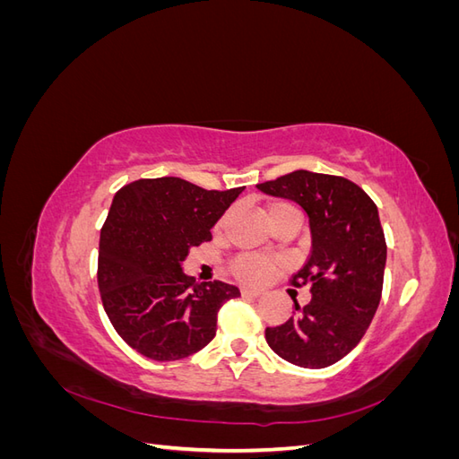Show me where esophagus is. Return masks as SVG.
Returning <instances> with one entry per match:
<instances>
[{
    "label": "esophagus",
    "mask_w": 459,
    "mask_h": 459,
    "mask_svg": "<svg viewBox=\"0 0 459 459\" xmlns=\"http://www.w3.org/2000/svg\"><path fill=\"white\" fill-rule=\"evenodd\" d=\"M241 295L243 297H247V299H256V297H260L262 293H260V290H255V289H241Z\"/></svg>",
    "instance_id": "34e87169"
}]
</instances>
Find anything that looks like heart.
Listing matches in <instances>:
<instances>
[{
    "label": "heart",
    "instance_id": "b5f03b06",
    "mask_svg": "<svg viewBox=\"0 0 459 459\" xmlns=\"http://www.w3.org/2000/svg\"><path fill=\"white\" fill-rule=\"evenodd\" d=\"M285 212H299L293 204L289 203H273L268 208V218H270V224L275 220L280 218ZM273 270V262L266 256H260V255H243L238 260L233 262V272L235 275L239 277L241 281L247 283H262L268 280V275Z\"/></svg>",
    "mask_w": 459,
    "mask_h": 459
}]
</instances>
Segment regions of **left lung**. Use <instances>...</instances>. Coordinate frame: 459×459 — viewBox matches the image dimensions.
I'll list each match as a JSON object with an SVG mask.
<instances>
[{
  "mask_svg": "<svg viewBox=\"0 0 459 459\" xmlns=\"http://www.w3.org/2000/svg\"><path fill=\"white\" fill-rule=\"evenodd\" d=\"M297 203L308 216L312 251L293 277L312 300L283 325L268 327L270 349L287 362L319 369L362 341L377 312L386 264L379 211L368 193L341 176L297 170L256 186Z\"/></svg>",
  "mask_w": 459,
  "mask_h": 459,
  "instance_id": "obj_1",
  "label": "left lung"
}]
</instances>
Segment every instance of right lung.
I'll use <instances>...</instances> for the list:
<instances>
[{
	"label": "right lung",
	"mask_w": 459,
	"mask_h": 459,
	"mask_svg": "<svg viewBox=\"0 0 459 459\" xmlns=\"http://www.w3.org/2000/svg\"><path fill=\"white\" fill-rule=\"evenodd\" d=\"M243 189L208 191L166 176L117 193L101 230L97 281L110 324L134 351L172 362L214 339L218 310L239 289L199 283L182 264L212 239V226Z\"/></svg>",
	"instance_id": "right-lung-1"
}]
</instances>
